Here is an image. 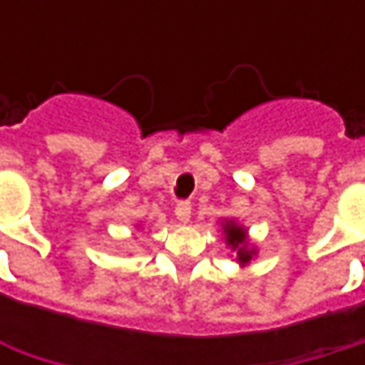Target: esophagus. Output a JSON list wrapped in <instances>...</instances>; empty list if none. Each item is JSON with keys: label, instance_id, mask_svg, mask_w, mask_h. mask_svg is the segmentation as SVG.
Segmentation results:
<instances>
[{"label": "esophagus", "instance_id": "esophagus-1", "mask_svg": "<svg viewBox=\"0 0 365 365\" xmlns=\"http://www.w3.org/2000/svg\"><path fill=\"white\" fill-rule=\"evenodd\" d=\"M190 213H192V207H190L187 200L178 202V207H175V217H178L180 224H187V222H190Z\"/></svg>", "mask_w": 365, "mask_h": 365}]
</instances>
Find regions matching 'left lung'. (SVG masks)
<instances>
[{
  "mask_svg": "<svg viewBox=\"0 0 365 365\" xmlns=\"http://www.w3.org/2000/svg\"><path fill=\"white\" fill-rule=\"evenodd\" d=\"M220 224H222V235H224L226 247H230V252L235 254L237 262H239L241 266H247L255 255H257L255 245L254 243H250L247 228L241 226L237 220H224V222H220Z\"/></svg>",
  "mask_w": 365,
  "mask_h": 365,
  "instance_id": "left-lung-1",
  "label": "left lung"
}]
</instances>
